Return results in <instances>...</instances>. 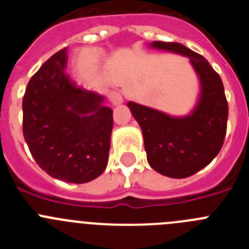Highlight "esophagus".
I'll return each instance as SVG.
<instances>
[{
	"label": "esophagus",
	"instance_id": "34e87169",
	"mask_svg": "<svg viewBox=\"0 0 249 249\" xmlns=\"http://www.w3.org/2000/svg\"><path fill=\"white\" fill-rule=\"evenodd\" d=\"M108 98H109V101H111V102L113 103L114 106L121 105V103H122V101H123L122 96H121L120 92H117V91H111V92H109V93H108Z\"/></svg>",
	"mask_w": 249,
	"mask_h": 249
}]
</instances>
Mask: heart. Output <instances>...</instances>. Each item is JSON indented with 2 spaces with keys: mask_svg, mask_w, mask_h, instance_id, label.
Masks as SVG:
<instances>
[{
  "mask_svg": "<svg viewBox=\"0 0 249 249\" xmlns=\"http://www.w3.org/2000/svg\"><path fill=\"white\" fill-rule=\"evenodd\" d=\"M101 62V52L97 50L85 51L81 56L80 70L89 76H93L98 72Z\"/></svg>",
  "mask_w": 249,
  "mask_h": 249,
  "instance_id": "heart-1",
  "label": "heart"
}]
</instances>
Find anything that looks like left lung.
<instances>
[{
    "label": "left lung",
    "mask_w": 249,
    "mask_h": 249,
    "mask_svg": "<svg viewBox=\"0 0 249 249\" xmlns=\"http://www.w3.org/2000/svg\"><path fill=\"white\" fill-rule=\"evenodd\" d=\"M152 46L190 58L201 81L199 102L192 114L182 118L135 102L128 107L143 133L149 166L167 177H190L210 164L223 146L228 120L223 82L203 56L186 46L162 41Z\"/></svg>",
    "instance_id": "8db88e82"
}]
</instances>
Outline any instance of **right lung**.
<instances>
[{"label":"right lung","mask_w":249,"mask_h":249,"mask_svg":"<svg viewBox=\"0 0 249 249\" xmlns=\"http://www.w3.org/2000/svg\"><path fill=\"white\" fill-rule=\"evenodd\" d=\"M67 59V48H62L31 77L22 101V131L47 175L86 183L107 166L113 111L102 105V96L71 80L65 71Z\"/></svg>","instance_id":"1"}]
</instances>
